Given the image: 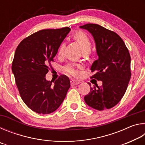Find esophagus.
I'll return each mask as SVG.
<instances>
[{
    "label": "esophagus",
    "instance_id": "esophagus-1",
    "mask_svg": "<svg viewBox=\"0 0 145 145\" xmlns=\"http://www.w3.org/2000/svg\"><path fill=\"white\" fill-rule=\"evenodd\" d=\"M70 82H71V84H72V86L77 85V84H79V82H78L77 80H71Z\"/></svg>",
    "mask_w": 145,
    "mask_h": 145
}]
</instances>
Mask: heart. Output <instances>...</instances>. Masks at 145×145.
<instances>
[{
  "label": "heart",
  "instance_id": "b5f03b06",
  "mask_svg": "<svg viewBox=\"0 0 145 145\" xmlns=\"http://www.w3.org/2000/svg\"><path fill=\"white\" fill-rule=\"evenodd\" d=\"M73 38L79 44V45L81 47L82 50L91 48V41L89 38L82 31H77L73 35ZM64 49H65V44L63 43L59 47L58 50V56L61 57L63 55ZM78 67L77 65H75L74 64H68L65 67V71L67 73L73 76H77L78 75V71L77 68Z\"/></svg>",
  "mask_w": 145,
  "mask_h": 145
}]
</instances>
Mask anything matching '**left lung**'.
Segmentation results:
<instances>
[{
	"instance_id": "1",
	"label": "left lung",
	"mask_w": 145,
	"mask_h": 145,
	"mask_svg": "<svg viewBox=\"0 0 145 145\" xmlns=\"http://www.w3.org/2000/svg\"><path fill=\"white\" fill-rule=\"evenodd\" d=\"M91 34L94 38L98 59L91 67L92 76L102 84L91 88L84 97L86 104L103 111L115 106L125 93L131 78V56L122 39L114 32L98 24H87L80 26Z\"/></svg>"
}]
</instances>
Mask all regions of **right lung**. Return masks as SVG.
<instances>
[{
  "label": "right lung",
  "instance_id": "add662e5",
  "mask_svg": "<svg viewBox=\"0 0 145 145\" xmlns=\"http://www.w3.org/2000/svg\"><path fill=\"white\" fill-rule=\"evenodd\" d=\"M70 27L44 29L21 41L16 49L12 72L24 102L38 114H50L62 104L70 87L67 76L54 81L45 75Z\"/></svg>",
  "mask_w": 145,
  "mask_h": 145
}]
</instances>
